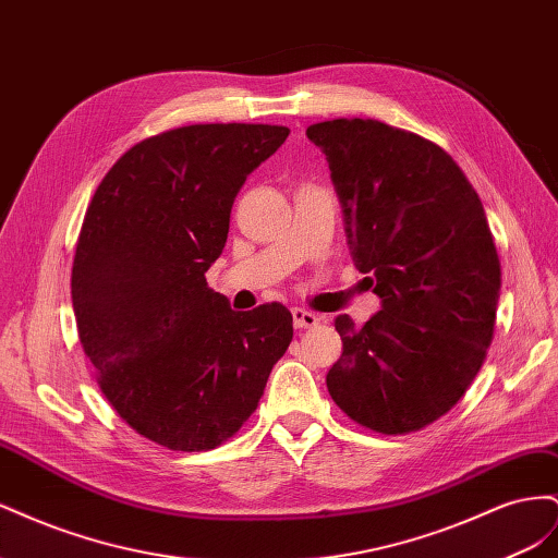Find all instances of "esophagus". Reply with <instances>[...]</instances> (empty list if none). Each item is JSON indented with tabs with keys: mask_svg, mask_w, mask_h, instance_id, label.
<instances>
[{
	"mask_svg": "<svg viewBox=\"0 0 558 558\" xmlns=\"http://www.w3.org/2000/svg\"><path fill=\"white\" fill-rule=\"evenodd\" d=\"M291 314H293V326L295 328H314V326H318V320H320L318 314L307 312V310H302V307H293Z\"/></svg>",
	"mask_w": 558,
	"mask_h": 558,
	"instance_id": "esophagus-1",
	"label": "esophagus"
}]
</instances>
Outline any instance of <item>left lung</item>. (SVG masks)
<instances>
[{
  "label": "left lung",
  "instance_id": "8db88e82",
  "mask_svg": "<svg viewBox=\"0 0 558 558\" xmlns=\"http://www.w3.org/2000/svg\"><path fill=\"white\" fill-rule=\"evenodd\" d=\"M307 137L326 154L353 265L381 300L363 328L335 318L328 391L369 430H418L463 398L494 337L500 260L482 199L418 134L337 118Z\"/></svg>",
  "mask_w": 558,
  "mask_h": 558
}]
</instances>
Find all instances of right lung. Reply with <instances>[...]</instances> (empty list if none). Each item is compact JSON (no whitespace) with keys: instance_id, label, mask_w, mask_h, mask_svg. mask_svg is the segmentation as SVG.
I'll return each instance as SVG.
<instances>
[{"instance_id":"obj_1","label":"right lung","mask_w":558,"mask_h":558,"mask_svg":"<svg viewBox=\"0 0 558 558\" xmlns=\"http://www.w3.org/2000/svg\"><path fill=\"white\" fill-rule=\"evenodd\" d=\"M289 132L211 123L144 140L83 218L72 267L83 351L111 408L167 449H214L238 433L293 340L279 302L234 312L205 279L234 197Z\"/></svg>"}]
</instances>
